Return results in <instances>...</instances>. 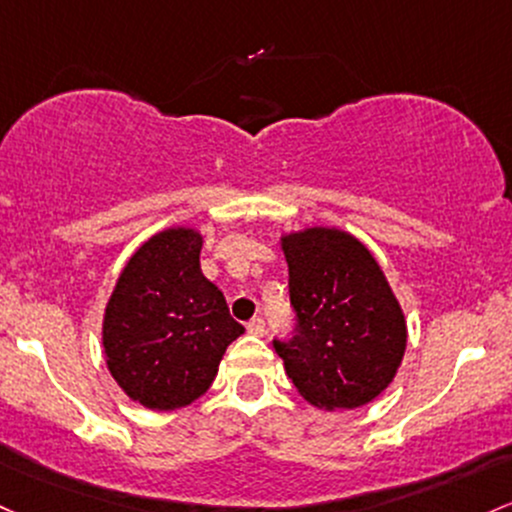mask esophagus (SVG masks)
<instances>
[{
	"label": "esophagus",
	"instance_id": "1",
	"mask_svg": "<svg viewBox=\"0 0 512 512\" xmlns=\"http://www.w3.org/2000/svg\"><path fill=\"white\" fill-rule=\"evenodd\" d=\"M247 333H250V335H257V338H262V335L267 333L265 320H262V318H252L250 323H247Z\"/></svg>",
	"mask_w": 512,
	"mask_h": 512
}]
</instances>
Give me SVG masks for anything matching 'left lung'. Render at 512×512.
Masks as SVG:
<instances>
[{
  "label": "left lung",
  "mask_w": 512,
  "mask_h": 512,
  "mask_svg": "<svg viewBox=\"0 0 512 512\" xmlns=\"http://www.w3.org/2000/svg\"><path fill=\"white\" fill-rule=\"evenodd\" d=\"M296 335L274 342L286 376L311 406L362 408L391 384L408 325L369 247L340 228L282 235Z\"/></svg>",
  "instance_id": "left-lung-1"
}]
</instances>
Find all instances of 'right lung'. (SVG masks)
<instances>
[{
	"instance_id": "right-lung-1",
	"label": "right lung",
	"mask_w": 512,
	"mask_h": 512,
	"mask_svg": "<svg viewBox=\"0 0 512 512\" xmlns=\"http://www.w3.org/2000/svg\"><path fill=\"white\" fill-rule=\"evenodd\" d=\"M204 235L172 226L128 257L104 308L101 345L131 401L177 411L209 391L228 345L245 333L201 272Z\"/></svg>"
}]
</instances>
